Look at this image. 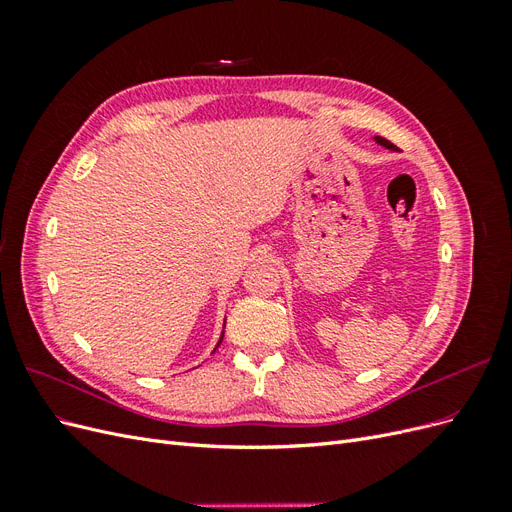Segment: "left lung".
<instances>
[{
    "mask_svg": "<svg viewBox=\"0 0 512 512\" xmlns=\"http://www.w3.org/2000/svg\"><path fill=\"white\" fill-rule=\"evenodd\" d=\"M376 143H380V145H382V147H386V149H393V151L397 149L391 141H386V138H382V136H376Z\"/></svg>",
    "mask_w": 512,
    "mask_h": 512,
    "instance_id": "left-lung-1",
    "label": "left lung"
}]
</instances>
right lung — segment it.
I'll return each instance as SVG.
<instances>
[{
    "mask_svg": "<svg viewBox=\"0 0 512 512\" xmlns=\"http://www.w3.org/2000/svg\"><path fill=\"white\" fill-rule=\"evenodd\" d=\"M222 337H224V335H222ZM222 337H220V344H222Z\"/></svg>",
    "mask_w": 512,
    "mask_h": 512,
    "instance_id": "add662e5",
    "label": "right lung"
}]
</instances>
